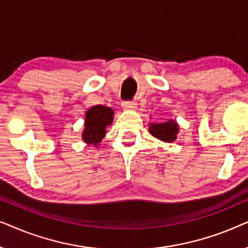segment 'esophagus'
I'll return each mask as SVG.
<instances>
[{
    "instance_id": "esophagus-1",
    "label": "esophagus",
    "mask_w": 248,
    "mask_h": 248,
    "mask_svg": "<svg viewBox=\"0 0 248 248\" xmlns=\"http://www.w3.org/2000/svg\"><path fill=\"white\" fill-rule=\"evenodd\" d=\"M123 108L126 110H134L137 109V104L134 101H124Z\"/></svg>"
}]
</instances>
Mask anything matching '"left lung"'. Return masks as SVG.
<instances>
[{"instance_id":"left-lung-1","label":"left lung","mask_w":248,"mask_h":248,"mask_svg":"<svg viewBox=\"0 0 248 248\" xmlns=\"http://www.w3.org/2000/svg\"><path fill=\"white\" fill-rule=\"evenodd\" d=\"M178 124L172 120L166 122V123H151L149 125V132L151 135L164 142L175 141L177 139L176 135L178 134Z\"/></svg>"}]
</instances>
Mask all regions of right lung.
Returning <instances> with one entry per match:
<instances>
[{
    "instance_id": "right-lung-1",
    "label": "right lung",
    "mask_w": 248,
    "mask_h": 248,
    "mask_svg": "<svg viewBox=\"0 0 248 248\" xmlns=\"http://www.w3.org/2000/svg\"><path fill=\"white\" fill-rule=\"evenodd\" d=\"M114 120V110L103 105H96L86 113L82 140L94 147L99 144L106 134V127Z\"/></svg>"
}]
</instances>
